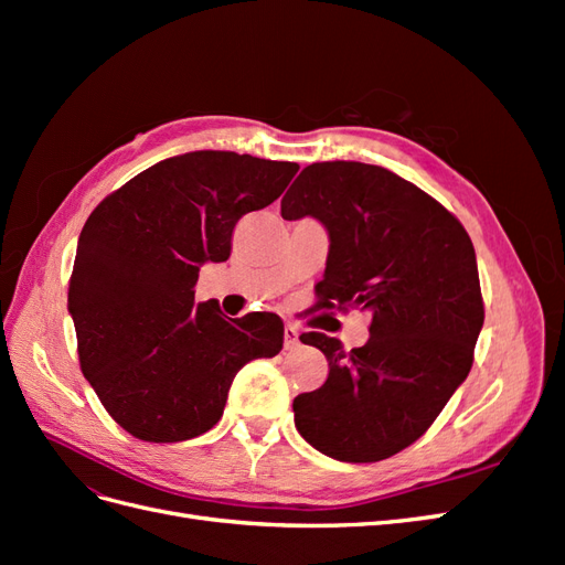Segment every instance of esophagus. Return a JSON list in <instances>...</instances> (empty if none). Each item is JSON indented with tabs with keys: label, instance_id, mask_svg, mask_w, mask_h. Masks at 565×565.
<instances>
[{
	"label": "esophagus",
	"instance_id": "esophagus-1",
	"mask_svg": "<svg viewBox=\"0 0 565 565\" xmlns=\"http://www.w3.org/2000/svg\"><path fill=\"white\" fill-rule=\"evenodd\" d=\"M299 347V330L295 324H285V349L292 351Z\"/></svg>",
	"mask_w": 565,
	"mask_h": 565
}]
</instances>
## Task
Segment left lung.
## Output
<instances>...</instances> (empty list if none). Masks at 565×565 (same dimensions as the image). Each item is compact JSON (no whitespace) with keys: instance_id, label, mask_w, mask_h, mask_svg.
I'll return each mask as SVG.
<instances>
[{"instance_id":"obj_1","label":"left lung","mask_w":565,"mask_h":565,"mask_svg":"<svg viewBox=\"0 0 565 565\" xmlns=\"http://www.w3.org/2000/svg\"><path fill=\"white\" fill-rule=\"evenodd\" d=\"M287 221L330 235L322 306L370 311V339L344 351L301 334L330 363L328 382L295 398L306 443L339 461H380L415 443L467 380L483 328L471 237L415 183L377 164L313 162L282 198Z\"/></svg>"}]
</instances>
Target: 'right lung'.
Segmentation results:
<instances>
[{
	"mask_svg": "<svg viewBox=\"0 0 565 565\" xmlns=\"http://www.w3.org/2000/svg\"><path fill=\"white\" fill-rule=\"evenodd\" d=\"M297 169L233 150L183 152L87 218L67 311L84 377L131 436L179 443L210 431L241 367L280 353L276 313L228 318L216 301H195V282L204 264L228 259L241 216L278 200Z\"/></svg>",
	"mask_w": 565,
	"mask_h": 565,
	"instance_id": "1",
	"label": "right lung"
}]
</instances>
